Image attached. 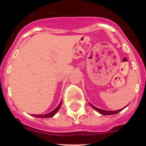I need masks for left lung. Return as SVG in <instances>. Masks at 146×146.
<instances>
[{"mask_svg":"<svg viewBox=\"0 0 146 146\" xmlns=\"http://www.w3.org/2000/svg\"><path fill=\"white\" fill-rule=\"evenodd\" d=\"M90 105H91V108H94V110H96V111L97 112H99V113H100V114H102V115H114V114H117V113H119V112H121V110H122L123 109V108H126V107H125V108H122V109H121V110H110H110H102V109H99V108H96V107L95 106H94V105H93V104H90Z\"/></svg>","mask_w":146,"mask_h":146,"instance_id":"8db88e82","label":"left lung"}]
</instances>
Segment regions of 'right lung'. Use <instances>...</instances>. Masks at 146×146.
<instances>
[{"label": "right lung", "mask_w": 146, "mask_h": 146, "mask_svg": "<svg viewBox=\"0 0 146 146\" xmlns=\"http://www.w3.org/2000/svg\"><path fill=\"white\" fill-rule=\"evenodd\" d=\"M61 104H62V101L60 102V104H59L57 108H55V110H53L52 112H50V113H47V114H44V115H32L34 117H36V118H52L56 114L58 111V110L60 109V106H61Z\"/></svg>", "instance_id": "right-lung-1"}]
</instances>
